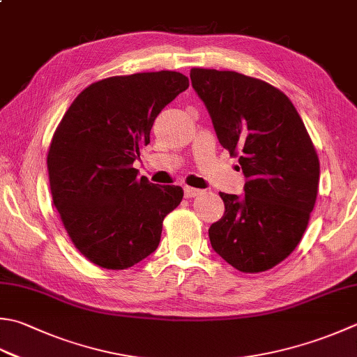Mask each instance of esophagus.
Here are the masks:
<instances>
[{
    "instance_id": "1",
    "label": "esophagus",
    "mask_w": 357,
    "mask_h": 357,
    "mask_svg": "<svg viewBox=\"0 0 357 357\" xmlns=\"http://www.w3.org/2000/svg\"><path fill=\"white\" fill-rule=\"evenodd\" d=\"M184 193H185V198H195V197H199L202 193V190H198V188H193V187H184Z\"/></svg>"
}]
</instances>
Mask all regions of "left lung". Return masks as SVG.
<instances>
[{
	"mask_svg": "<svg viewBox=\"0 0 357 357\" xmlns=\"http://www.w3.org/2000/svg\"><path fill=\"white\" fill-rule=\"evenodd\" d=\"M220 144L238 162L244 197L220 193L225 215L208 229L212 248L246 274L289 257L302 240L319 192L317 151L288 96L235 71L192 68Z\"/></svg>",
	"mask_w": 357,
	"mask_h": 357,
	"instance_id": "8db88e82",
	"label": "left lung"
}]
</instances>
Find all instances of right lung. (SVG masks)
Segmentation results:
<instances>
[{
	"instance_id": "right-lung-1",
	"label": "right lung",
	"mask_w": 357,
	"mask_h": 357,
	"mask_svg": "<svg viewBox=\"0 0 357 357\" xmlns=\"http://www.w3.org/2000/svg\"><path fill=\"white\" fill-rule=\"evenodd\" d=\"M188 79L176 71L114 75L75 97L47 151L54 206L79 252L103 269H128L155 252L178 185H156L132 167L153 122Z\"/></svg>"
}]
</instances>
